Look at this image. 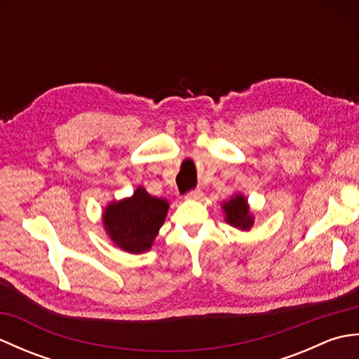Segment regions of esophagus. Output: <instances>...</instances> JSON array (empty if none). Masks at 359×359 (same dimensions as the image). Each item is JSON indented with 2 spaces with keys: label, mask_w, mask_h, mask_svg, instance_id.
Here are the masks:
<instances>
[{
  "label": "esophagus",
  "mask_w": 359,
  "mask_h": 359,
  "mask_svg": "<svg viewBox=\"0 0 359 359\" xmlns=\"http://www.w3.org/2000/svg\"><path fill=\"white\" fill-rule=\"evenodd\" d=\"M187 197H188V199H201V197H202V191H201L199 188L191 189V191H188Z\"/></svg>",
  "instance_id": "esophagus-1"
}]
</instances>
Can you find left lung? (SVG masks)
Wrapping results in <instances>:
<instances>
[{
  "label": "left lung",
  "instance_id": "left-lung-1",
  "mask_svg": "<svg viewBox=\"0 0 359 359\" xmlns=\"http://www.w3.org/2000/svg\"><path fill=\"white\" fill-rule=\"evenodd\" d=\"M224 211L226 215V222L241 228V230H250L253 225V216L250 215L247 199L243 196H234L230 202L224 203Z\"/></svg>",
  "mask_w": 359,
  "mask_h": 359
}]
</instances>
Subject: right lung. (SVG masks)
Instances as JSON below:
<instances>
[{
  "mask_svg": "<svg viewBox=\"0 0 359 359\" xmlns=\"http://www.w3.org/2000/svg\"><path fill=\"white\" fill-rule=\"evenodd\" d=\"M168 211L165 199L149 196L143 188H137L129 199L111 203L103 212L106 233L116 245L129 253H143L162 226Z\"/></svg>",
  "mask_w": 359,
  "mask_h": 359,
  "instance_id": "right-lung-1",
  "label": "right lung"
}]
</instances>
